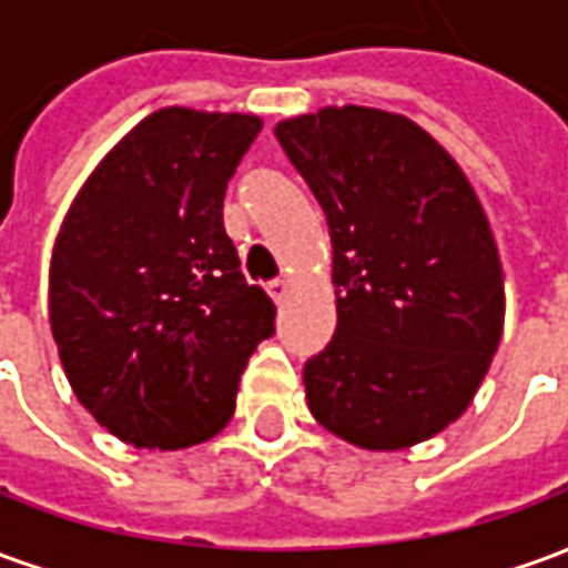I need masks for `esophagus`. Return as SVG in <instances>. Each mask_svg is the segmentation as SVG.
<instances>
[{
    "label": "esophagus",
    "mask_w": 568,
    "mask_h": 568,
    "mask_svg": "<svg viewBox=\"0 0 568 568\" xmlns=\"http://www.w3.org/2000/svg\"><path fill=\"white\" fill-rule=\"evenodd\" d=\"M288 288H292V280H288V276H280V280H273V283L267 285V292H271L273 301H285V297H288Z\"/></svg>",
    "instance_id": "esophagus-1"
}]
</instances>
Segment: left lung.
Masks as SVG:
<instances>
[{
    "label": "left lung",
    "instance_id": "1",
    "mask_svg": "<svg viewBox=\"0 0 568 568\" xmlns=\"http://www.w3.org/2000/svg\"><path fill=\"white\" fill-rule=\"evenodd\" d=\"M276 140L332 234L337 332L304 365L307 405L362 450H405L463 417L499 349V248L475 187L410 118L328 105Z\"/></svg>",
    "mask_w": 568,
    "mask_h": 568
}]
</instances>
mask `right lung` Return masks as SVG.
<instances>
[{"label":"right lung","mask_w":568,"mask_h":568,"mask_svg":"<svg viewBox=\"0 0 568 568\" xmlns=\"http://www.w3.org/2000/svg\"><path fill=\"white\" fill-rule=\"evenodd\" d=\"M258 115L158 109L97 163L57 234L48 316L69 386L128 444L179 450L234 417L276 307L224 234Z\"/></svg>","instance_id":"add662e5"}]
</instances>
